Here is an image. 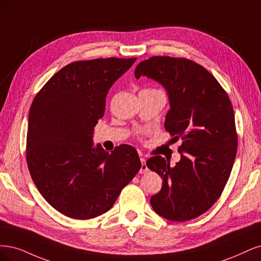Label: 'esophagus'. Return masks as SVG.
<instances>
[{"label":"esophagus","instance_id":"esophagus-1","mask_svg":"<svg viewBox=\"0 0 261 261\" xmlns=\"http://www.w3.org/2000/svg\"><path fill=\"white\" fill-rule=\"evenodd\" d=\"M141 169H140V173H146L148 171V168L146 165V159L145 158H141Z\"/></svg>","mask_w":261,"mask_h":261}]
</instances>
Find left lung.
I'll list each match as a JSON object with an SVG mask.
<instances>
[{
    "label": "left lung",
    "instance_id": "8db88e82",
    "mask_svg": "<svg viewBox=\"0 0 261 261\" xmlns=\"http://www.w3.org/2000/svg\"><path fill=\"white\" fill-rule=\"evenodd\" d=\"M136 78L146 75L166 88L170 111L165 128L182 140L181 161L174 167L162 156L146 165L163 179L150 197L155 213L171 221L199 217L220 197L238 150V133L231 100L214 75L184 57L153 56L141 62Z\"/></svg>",
    "mask_w": 261,
    "mask_h": 261
}]
</instances>
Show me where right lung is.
I'll use <instances>...</instances> for the list:
<instances>
[{
  "mask_svg": "<svg viewBox=\"0 0 261 261\" xmlns=\"http://www.w3.org/2000/svg\"><path fill=\"white\" fill-rule=\"evenodd\" d=\"M136 61L109 57L73 62L33 98L28 169L47 203L72 219L88 220L108 212L141 169L134 147L122 144L109 153L92 143L108 90Z\"/></svg>",
  "mask_w": 261,
  "mask_h": 261,
  "instance_id": "obj_1",
  "label": "right lung"
}]
</instances>
